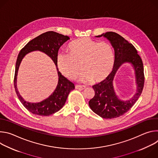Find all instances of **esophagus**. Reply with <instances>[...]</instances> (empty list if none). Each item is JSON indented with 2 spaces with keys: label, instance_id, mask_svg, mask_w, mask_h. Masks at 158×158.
Returning a JSON list of instances; mask_svg holds the SVG:
<instances>
[{
  "label": "esophagus",
  "instance_id": "esophagus-1",
  "mask_svg": "<svg viewBox=\"0 0 158 158\" xmlns=\"http://www.w3.org/2000/svg\"><path fill=\"white\" fill-rule=\"evenodd\" d=\"M75 88L76 89H80V90H83L85 88V86H83V85H76L75 86Z\"/></svg>",
  "mask_w": 158,
  "mask_h": 158
}]
</instances>
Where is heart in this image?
<instances>
[{"mask_svg": "<svg viewBox=\"0 0 158 158\" xmlns=\"http://www.w3.org/2000/svg\"><path fill=\"white\" fill-rule=\"evenodd\" d=\"M68 50L69 54L59 52L56 59L60 72L67 79H75L81 67L83 71L79 79L81 82H99L113 70L114 53L107 42L83 37L71 42Z\"/></svg>", "mask_w": 158, "mask_h": 158, "instance_id": "1", "label": "heart"}]
</instances>
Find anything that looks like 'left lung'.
<instances>
[{
	"label": "left lung",
	"instance_id": "8db88e82",
	"mask_svg": "<svg viewBox=\"0 0 158 158\" xmlns=\"http://www.w3.org/2000/svg\"><path fill=\"white\" fill-rule=\"evenodd\" d=\"M104 37L108 39L114 49L115 62L113 70L102 81L93 86L95 94L89 101L92 110L105 119L118 118L127 112L141 96L144 83V68L142 59L133 45L119 34L107 32L97 37ZM131 63L133 67L136 77L137 92L129 100H121L116 95L113 85L114 76L119 67L124 63Z\"/></svg>",
	"mask_w": 158,
	"mask_h": 158
}]
</instances>
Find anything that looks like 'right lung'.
Instances as JSON below:
<instances>
[{
	"instance_id": "1",
	"label": "right lung",
	"mask_w": 158,
	"mask_h": 158,
	"mask_svg": "<svg viewBox=\"0 0 158 158\" xmlns=\"http://www.w3.org/2000/svg\"><path fill=\"white\" fill-rule=\"evenodd\" d=\"M69 39L70 38L67 35L54 31H48L29 41L24 48L21 49L18 55L14 80V88L21 103L34 114L48 116L56 113L64 106L69 93L75 88L74 84L63 76L59 71L56 61L59 48ZM34 50L41 51L52 59L56 65L59 77L58 85L53 94L48 98L37 103H32L25 101L19 95L16 88V76L20 62L27 53Z\"/></svg>"
}]
</instances>
